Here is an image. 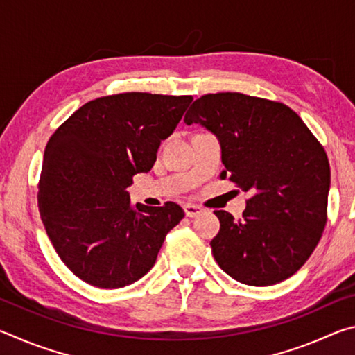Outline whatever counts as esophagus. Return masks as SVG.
Returning a JSON list of instances; mask_svg holds the SVG:
<instances>
[{
	"mask_svg": "<svg viewBox=\"0 0 355 355\" xmlns=\"http://www.w3.org/2000/svg\"><path fill=\"white\" fill-rule=\"evenodd\" d=\"M183 209H184V214L188 216V218H196L197 214H200L203 211L202 207L192 205V203H186V205L183 207Z\"/></svg>",
	"mask_w": 355,
	"mask_h": 355,
	"instance_id": "esophagus-1",
	"label": "esophagus"
}]
</instances>
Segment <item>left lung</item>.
I'll use <instances>...</instances> for the list:
<instances>
[{
  "label": "left lung",
  "instance_id": "left-lung-1",
  "mask_svg": "<svg viewBox=\"0 0 355 355\" xmlns=\"http://www.w3.org/2000/svg\"><path fill=\"white\" fill-rule=\"evenodd\" d=\"M184 123L216 135L220 178L249 194L239 220L214 211L220 228L209 245L222 271L252 286L291 277L327 222L330 167L320 141L291 107L239 92L202 95Z\"/></svg>",
  "mask_w": 355,
  "mask_h": 355
}]
</instances>
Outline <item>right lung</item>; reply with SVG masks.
Instances as JSON below:
<instances>
[{
  "mask_svg": "<svg viewBox=\"0 0 355 355\" xmlns=\"http://www.w3.org/2000/svg\"><path fill=\"white\" fill-rule=\"evenodd\" d=\"M191 95L125 92L87 101L51 135L39 180V211L56 254L76 277L122 288L146 275L182 207L131 205L136 173L148 172Z\"/></svg>",
  "mask_w": 355,
  "mask_h": 355,
  "instance_id": "obj_1",
  "label": "right lung"
}]
</instances>
